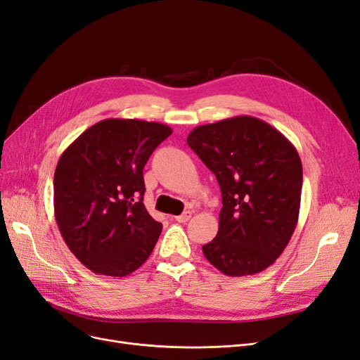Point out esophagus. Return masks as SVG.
Listing matches in <instances>:
<instances>
[{"instance_id": "1", "label": "esophagus", "mask_w": 360, "mask_h": 360, "mask_svg": "<svg viewBox=\"0 0 360 360\" xmlns=\"http://www.w3.org/2000/svg\"><path fill=\"white\" fill-rule=\"evenodd\" d=\"M191 217H192V212H184L179 216H174V219H176L177 222H188Z\"/></svg>"}]
</instances>
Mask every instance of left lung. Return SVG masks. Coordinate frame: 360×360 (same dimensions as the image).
I'll return each mask as SVG.
<instances>
[{
  "label": "left lung",
  "instance_id": "left-lung-1",
  "mask_svg": "<svg viewBox=\"0 0 360 360\" xmlns=\"http://www.w3.org/2000/svg\"><path fill=\"white\" fill-rule=\"evenodd\" d=\"M188 146L214 174L222 193L219 230L202 246L205 258L226 276L259 274L296 230L303 179L296 147L249 115L195 127Z\"/></svg>",
  "mask_w": 360,
  "mask_h": 360
}]
</instances>
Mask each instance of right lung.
<instances>
[{
	"label": "right lung",
	"mask_w": 360,
	"mask_h": 360,
	"mask_svg": "<svg viewBox=\"0 0 360 360\" xmlns=\"http://www.w3.org/2000/svg\"><path fill=\"white\" fill-rule=\"evenodd\" d=\"M172 134L162 123L106 118L63 151L53 212L64 242L97 275L123 278L146 263L162 231L143 204V169Z\"/></svg>",
	"instance_id": "right-lung-1"
}]
</instances>
